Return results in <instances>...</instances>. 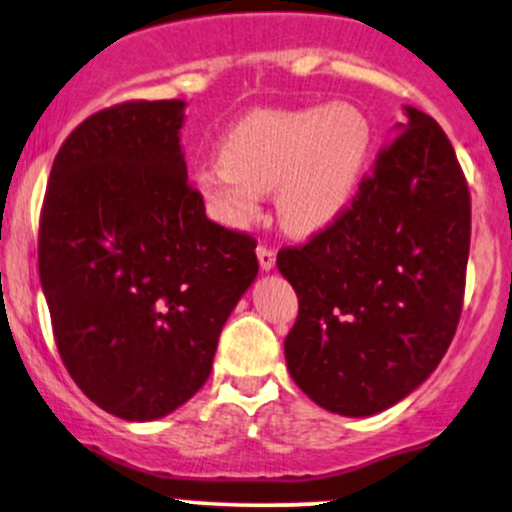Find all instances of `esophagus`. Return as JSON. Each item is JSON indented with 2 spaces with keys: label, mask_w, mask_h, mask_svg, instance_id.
<instances>
[{
  "label": "esophagus",
  "mask_w": 512,
  "mask_h": 512,
  "mask_svg": "<svg viewBox=\"0 0 512 512\" xmlns=\"http://www.w3.org/2000/svg\"><path fill=\"white\" fill-rule=\"evenodd\" d=\"M257 260H260V267L262 272H272L274 269V262H277V255H274V250H269V247H257Z\"/></svg>",
  "instance_id": "obj_1"
}]
</instances>
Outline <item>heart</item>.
<instances>
[{
    "instance_id": "obj_1",
    "label": "heart",
    "mask_w": 512,
    "mask_h": 512,
    "mask_svg": "<svg viewBox=\"0 0 512 512\" xmlns=\"http://www.w3.org/2000/svg\"><path fill=\"white\" fill-rule=\"evenodd\" d=\"M372 126L352 104L265 109L235 123L221 160L196 167L194 189L228 228L257 218L277 189V213L291 235H316L340 221L367 174Z\"/></svg>"
}]
</instances>
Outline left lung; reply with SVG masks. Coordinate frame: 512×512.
<instances>
[{"mask_svg":"<svg viewBox=\"0 0 512 512\" xmlns=\"http://www.w3.org/2000/svg\"><path fill=\"white\" fill-rule=\"evenodd\" d=\"M403 114L340 221L277 255L299 296L284 340L291 379L345 418L376 415L418 389L462 313L469 189L437 121L413 106Z\"/></svg>","mask_w":512,"mask_h":512,"instance_id":"8db88e82","label":"left lung"}]
</instances>
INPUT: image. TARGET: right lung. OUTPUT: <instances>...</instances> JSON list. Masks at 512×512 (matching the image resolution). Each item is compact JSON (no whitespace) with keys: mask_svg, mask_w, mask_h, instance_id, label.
Listing matches in <instances>:
<instances>
[{"mask_svg":"<svg viewBox=\"0 0 512 512\" xmlns=\"http://www.w3.org/2000/svg\"><path fill=\"white\" fill-rule=\"evenodd\" d=\"M182 99L82 121L50 170L38 272L67 372L116 418L148 423L211 374L257 277L255 240L206 218L187 182Z\"/></svg>","mask_w":512,"mask_h":512,"instance_id":"add662e5","label":"right lung"}]
</instances>
